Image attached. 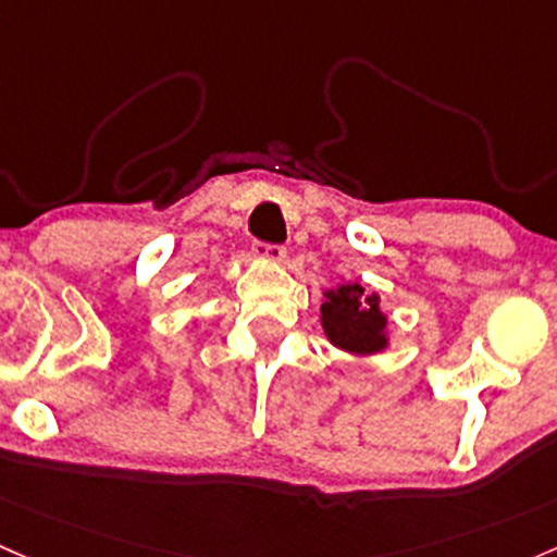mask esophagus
Instances as JSON below:
<instances>
[{
	"mask_svg": "<svg viewBox=\"0 0 557 557\" xmlns=\"http://www.w3.org/2000/svg\"><path fill=\"white\" fill-rule=\"evenodd\" d=\"M253 256L261 261H283L285 259V248L280 243H264L256 240L253 243Z\"/></svg>",
	"mask_w": 557,
	"mask_h": 557,
	"instance_id": "1",
	"label": "esophagus"
}]
</instances>
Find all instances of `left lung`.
I'll return each mask as SVG.
<instances>
[{"instance_id":"left-lung-1","label":"left lung","mask_w":557,"mask_h":557,"mask_svg":"<svg viewBox=\"0 0 557 557\" xmlns=\"http://www.w3.org/2000/svg\"><path fill=\"white\" fill-rule=\"evenodd\" d=\"M322 327L335 346L354 354H372L386 346V317L377 309V296H368L359 283H341L325 293Z\"/></svg>"}]
</instances>
